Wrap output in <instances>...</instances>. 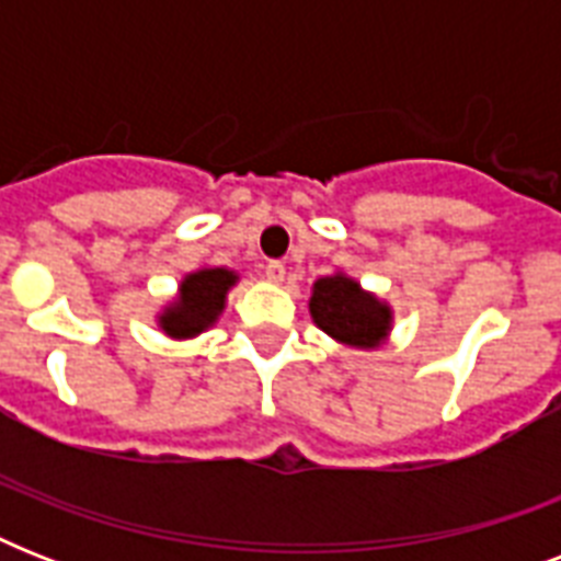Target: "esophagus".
Returning a JSON list of instances; mask_svg holds the SVG:
<instances>
[{"instance_id":"1","label":"esophagus","mask_w":561,"mask_h":561,"mask_svg":"<svg viewBox=\"0 0 561 561\" xmlns=\"http://www.w3.org/2000/svg\"><path fill=\"white\" fill-rule=\"evenodd\" d=\"M264 276H267L271 282H282V279H285V264L267 262V267H264Z\"/></svg>"}]
</instances>
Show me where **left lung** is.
<instances>
[{"label":"left lung","instance_id":"8db88e82","mask_svg":"<svg viewBox=\"0 0 561 561\" xmlns=\"http://www.w3.org/2000/svg\"><path fill=\"white\" fill-rule=\"evenodd\" d=\"M311 317L334 341L358 350H373L387 337L392 323L390 306H383L373 294L360 288L358 282L334 273L314 282L311 294Z\"/></svg>","mask_w":561,"mask_h":561}]
</instances>
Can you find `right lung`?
<instances>
[{
	"instance_id": "right-lung-1",
	"label": "right lung",
	"mask_w": 561,
	"mask_h": 561,
	"mask_svg": "<svg viewBox=\"0 0 561 561\" xmlns=\"http://www.w3.org/2000/svg\"><path fill=\"white\" fill-rule=\"evenodd\" d=\"M236 273L227 267H203L188 273L180 285V297L160 317L162 332L171 337H194L203 329H209L224 311L227 290L236 285Z\"/></svg>"
}]
</instances>
